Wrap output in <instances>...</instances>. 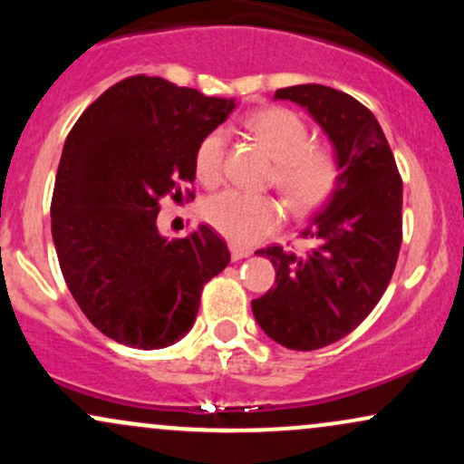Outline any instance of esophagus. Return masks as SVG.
Listing matches in <instances>:
<instances>
[{
	"mask_svg": "<svg viewBox=\"0 0 464 464\" xmlns=\"http://www.w3.org/2000/svg\"><path fill=\"white\" fill-rule=\"evenodd\" d=\"M228 250H231V257H233V262H239V259L248 257V255H250V250H248V248H242V246H237V244H228Z\"/></svg>",
	"mask_w": 464,
	"mask_h": 464,
	"instance_id": "obj_1",
	"label": "esophagus"
}]
</instances>
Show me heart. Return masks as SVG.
<instances>
[{"label":"heart","mask_w":464,"mask_h":464,"mask_svg":"<svg viewBox=\"0 0 464 464\" xmlns=\"http://www.w3.org/2000/svg\"><path fill=\"white\" fill-rule=\"evenodd\" d=\"M244 126L275 157L273 183L295 214H305L327 200L340 179V161L329 146L312 143L307 121L284 106L255 111ZM227 130L216 129L202 137L194 154L196 177L214 188L225 177ZM205 220L236 244H255L275 231L281 222L279 202L270 196L227 189L202 207Z\"/></svg>","instance_id":"b5f03b06"}]
</instances>
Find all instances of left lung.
<instances>
[{
    "label": "left lung",
    "instance_id": "1",
    "mask_svg": "<svg viewBox=\"0 0 464 464\" xmlns=\"http://www.w3.org/2000/svg\"><path fill=\"white\" fill-rule=\"evenodd\" d=\"M275 98L292 100L321 124L338 154L340 179L301 228L314 248L257 250L273 262L276 285L253 301V314L281 347L323 349L353 332L391 284L401 248L403 183L380 121L349 93L296 84Z\"/></svg>",
    "mask_w": 464,
    "mask_h": 464
}]
</instances>
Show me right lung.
<instances>
[{"instance_id":"1","label":"right lung","mask_w":464,"mask_h":464,"mask_svg":"<svg viewBox=\"0 0 464 464\" xmlns=\"http://www.w3.org/2000/svg\"><path fill=\"white\" fill-rule=\"evenodd\" d=\"M233 109V100L141 73L106 89L69 130L52 237L80 310L115 343H177L196 321L202 287L231 262L225 239L207 225L169 242L157 216L165 196L183 198L196 179V148Z\"/></svg>"}]
</instances>
